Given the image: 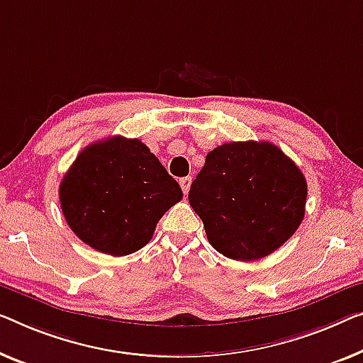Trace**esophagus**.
I'll return each instance as SVG.
<instances>
[{"label": "esophagus", "instance_id": "esophagus-1", "mask_svg": "<svg viewBox=\"0 0 363 363\" xmlns=\"http://www.w3.org/2000/svg\"><path fill=\"white\" fill-rule=\"evenodd\" d=\"M179 184H181V187H182V192L184 194H187L189 192V189H191V184H192V177H182V179H179Z\"/></svg>", "mask_w": 363, "mask_h": 363}]
</instances>
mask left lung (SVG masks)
Instances as JSON below:
<instances>
[{
	"instance_id": "8db88e82",
	"label": "left lung",
	"mask_w": 363,
	"mask_h": 363,
	"mask_svg": "<svg viewBox=\"0 0 363 363\" xmlns=\"http://www.w3.org/2000/svg\"><path fill=\"white\" fill-rule=\"evenodd\" d=\"M308 196L300 167L269 142H233L210 151L189 203L208 242L235 261H256L298 230Z\"/></svg>"
}]
</instances>
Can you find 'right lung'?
I'll use <instances>...</instances> for the list:
<instances>
[{
    "instance_id": "obj_1",
    "label": "right lung",
    "mask_w": 363,
    "mask_h": 363,
    "mask_svg": "<svg viewBox=\"0 0 363 363\" xmlns=\"http://www.w3.org/2000/svg\"><path fill=\"white\" fill-rule=\"evenodd\" d=\"M58 194L73 233L111 256L142 250L161 216L182 199L179 184L147 145L123 137L81 151Z\"/></svg>"
}]
</instances>
